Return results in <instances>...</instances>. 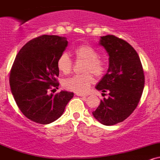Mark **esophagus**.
<instances>
[{"mask_svg":"<svg viewBox=\"0 0 160 160\" xmlns=\"http://www.w3.org/2000/svg\"><path fill=\"white\" fill-rule=\"evenodd\" d=\"M76 95H78V96H80V97H86V96H87V95L82 94V93H79V92H76Z\"/></svg>","mask_w":160,"mask_h":160,"instance_id":"1","label":"esophagus"}]
</instances>
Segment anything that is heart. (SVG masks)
Listing matches in <instances>:
<instances>
[{
  "label": "heart",
  "instance_id": "obj_1",
  "mask_svg": "<svg viewBox=\"0 0 160 160\" xmlns=\"http://www.w3.org/2000/svg\"><path fill=\"white\" fill-rule=\"evenodd\" d=\"M74 55L77 59L85 62L82 73L86 74L74 75L66 79L63 83L64 87L75 92H85L95 82L94 78L89 73L96 77L103 76L107 71V64L98 58V52L89 45L79 46L74 49ZM56 65L58 71L64 74H70L73 67L72 62L66 53H63L58 57Z\"/></svg>",
  "mask_w": 160,
  "mask_h": 160
}]
</instances>
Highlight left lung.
<instances>
[{
  "instance_id": "8db88e82",
  "label": "left lung",
  "mask_w": 160,
  "mask_h": 160,
  "mask_svg": "<svg viewBox=\"0 0 160 160\" xmlns=\"http://www.w3.org/2000/svg\"><path fill=\"white\" fill-rule=\"evenodd\" d=\"M99 44L109 56V68L95 88L109 94L92 114L102 124L113 126L126 120L138 106L144 90V71L137 52L124 40L106 35L101 37Z\"/></svg>"
}]
</instances>
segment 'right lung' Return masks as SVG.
I'll return each instance as SVG.
<instances>
[{"label":"right lung","instance_id":"right-lung-1","mask_svg":"<svg viewBox=\"0 0 160 160\" xmlns=\"http://www.w3.org/2000/svg\"><path fill=\"white\" fill-rule=\"evenodd\" d=\"M67 46L66 38L45 34L28 42L16 55L10 73L11 92L22 113L33 122H54L74 96L67 91L50 93L59 85L56 62Z\"/></svg>","mask_w":160,"mask_h":160}]
</instances>
